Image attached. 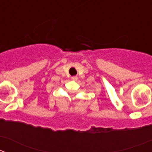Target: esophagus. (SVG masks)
<instances>
[{
  "mask_svg": "<svg viewBox=\"0 0 152 152\" xmlns=\"http://www.w3.org/2000/svg\"><path fill=\"white\" fill-rule=\"evenodd\" d=\"M72 80H74V81H76V80H77V77H76V76H73V77H72Z\"/></svg>",
  "mask_w": 152,
  "mask_h": 152,
  "instance_id": "34e87169",
  "label": "esophagus"
}]
</instances>
